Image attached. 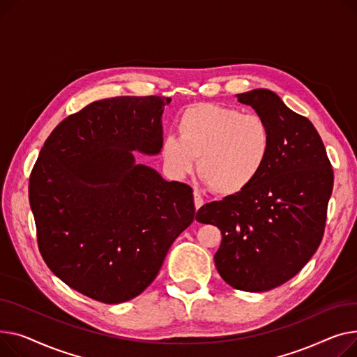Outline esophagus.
I'll return each mask as SVG.
<instances>
[{"label":"esophagus","mask_w":357,"mask_h":357,"mask_svg":"<svg viewBox=\"0 0 357 357\" xmlns=\"http://www.w3.org/2000/svg\"><path fill=\"white\" fill-rule=\"evenodd\" d=\"M193 197H195V207H196V211H197V208H200L203 206V197L200 196V193L197 190L193 192Z\"/></svg>","instance_id":"esophagus-1"}]
</instances>
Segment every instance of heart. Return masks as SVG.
Instances as JSON below:
<instances>
[{
  "label": "heart",
  "mask_w": 357,
  "mask_h": 357,
  "mask_svg": "<svg viewBox=\"0 0 357 357\" xmlns=\"http://www.w3.org/2000/svg\"><path fill=\"white\" fill-rule=\"evenodd\" d=\"M178 138L167 135L161 155L177 177L197 174L213 195L234 196L252 184L268 162L272 134L258 114L218 103L188 107L177 119Z\"/></svg>",
  "instance_id": "1"
}]
</instances>
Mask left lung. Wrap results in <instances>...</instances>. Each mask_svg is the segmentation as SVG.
Wrapping results in <instances>:
<instances>
[{"instance_id":"1","label":"left lung","mask_w":357,"mask_h":357,"mask_svg":"<svg viewBox=\"0 0 357 357\" xmlns=\"http://www.w3.org/2000/svg\"><path fill=\"white\" fill-rule=\"evenodd\" d=\"M238 100L269 125L268 162L243 192L203 204L196 220L220 229L215 265L225 282L261 292L297 275L317 250L334 174L317 130L278 95L255 89Z\"/></svg>"}]
</instances>
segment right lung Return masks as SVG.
Returning a JSON list of instances; mask_svg holds the SVG:
<instances>
[{
  "label": "right lung",
  "mask_w": 357,
  "mask_h": 357,
  "mask_svg": "<svg viewBox=\"0 0 357 357\" xmlns=\"http://www.w3.org/2000/svg\"><path fill=\"white\" fill-rule=\"evenodd\" d=\"M172 98L89 103L53 130L29 181L37 245L56 277L105 304L149 287L172 243L195 219L193 190L135 164L161 150Z\"/></svg>",
  "instance_id": "1"
}]
</instances>
